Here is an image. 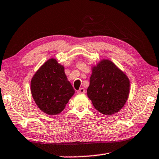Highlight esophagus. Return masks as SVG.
I'll list each match as a JSON object with an SVG mask.
<instances>
[{"label": "esophagus", "mask_w": 159, "mask_h": 159, "mask_svg": "<svg viewBox=\"0 0 159 159\" xmlns=\"http://www.w3.org/2000/svg\"><path fill=\"white\" fill-rule=\"evenodd\" d=\"M78 94H84V93H85V90L84 89V88H81V89H80L79 90L77 91Z\"/></svg>", "instance_id": "obj_1"}]
</instances>
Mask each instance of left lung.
I'll return each instance as SVG.
<instances>
[{
    "instance_id": "left-lung-1",
    "label": "left lung",
    "mask_w": 159,
    "mask_h": 159,
    "mask_svg": "<svg viewBox=\"0 0 159 159\" xmlns=\"http://www.w3.org/2000/svg\"><path fill=\"white\" fill-rule=\"evenodd\" d=\"M129 93V80L109 60L93 68L88 96L98 112L113 115L122 109Z\"/></svg>"
}]
</instances>
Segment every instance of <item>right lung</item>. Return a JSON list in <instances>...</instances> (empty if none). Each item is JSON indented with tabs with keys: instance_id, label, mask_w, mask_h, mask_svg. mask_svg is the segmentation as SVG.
<instances>
[{
	"instance_id": "add662e5",
	"label": "right lung",
	"mask_w": 159,
	"mask_h": 159,
	"mask_svg": "<svg viewBox=\"0 0 159 159\" xmlns=\"http://www.w3.org/2000/svg\"><path fill=\"white\" fill-rule=\"evenodd\" d=\"M31 93L42 111L55 115L64 109L75 90L67 80L64 66L51 59L35 73L31 80Z\"/></svg>"
}]
</instances>
